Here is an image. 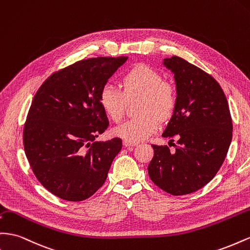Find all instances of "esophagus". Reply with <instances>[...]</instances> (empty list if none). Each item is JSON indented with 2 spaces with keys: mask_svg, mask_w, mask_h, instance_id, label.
Wrapping results in <instances>:
<instances>
[{
  "mask_svg": "<svg viewBox=\"0 0 250 250\" xmlns=\"http://www.w3.org/2000/svg\"><path fill=\"white\" fill-rule=\"evenodd\" d=\"M123 145L125 147H130V146H134L136 144L134 143H130V142H127V141H123Z\"/></svg>",
  "mask_w": 250,
  "mask_h": 250,
  "instance_id": "1",
  "label": "esophagus"
}]
</instances>
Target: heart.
Instances as JSON below:
<instances>
[{"instance_id": "heart-1", "label": "heart", "mask_w": 250, "mask_h": 250, "mask_svg": "<svg viewBox=\"0 0 250 250\" xmlns=\"http://www.w3.org/2000/svg\"><path fill=\"white\" fill-rule=\"evenodd\" d=\"M122 87L105 84L99 101L105 113L113 122L124 118L128 100L141 98L139 113L142 116L126 121L114 129V134L130 143L147 139L158 130L160 119L166 120L173 113L178 103V92L173 84L149 65L137 64L122 78Z\"/></svg>"}]
</instances>
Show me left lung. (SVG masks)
I'll list each match as a JSON object with an SVG mask.
<instances>
[{
    "instance_id": "obj_1",
    "label": "left lung",
    "mask_w": 250,
    "mask_h": 250,
    "mask_svg": "<svg viewBox=\"0 0 250 250\" xmlns=\"http://www.w3.org/2000/svg\"><path fill=\"white\" fill-rule=\"evenodd\" d=\"M177 84L178 103L162 137L167 145H151V181L172 195L197 191L219 171L232 139V120L220 84L209 73L179 57L164 59ZM170 144V143H169ZM170 146V145H169Z\"/></svg>"
}]
</instances>
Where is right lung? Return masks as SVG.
Here are the masks:
<instances>
[{
    "label": "right lung",
    "mask_w": 250,
    "mask_h": 250,
    "mask_svg": "<svg viewBox=\"0 0 250 250\" xmlns=\"http://www.w3.org/2000/svg\"><path fill=\"white\" fill-rule=\"evenodd\" d=\"M127 59L78 61L47 78L32 100L23 131L25 153L40 183L58 198L91 197L122 149L120 138L94 140L109 125L100 91Z\"/></svg>",
    "instance_id": "obj_1"
}]
</instances>
